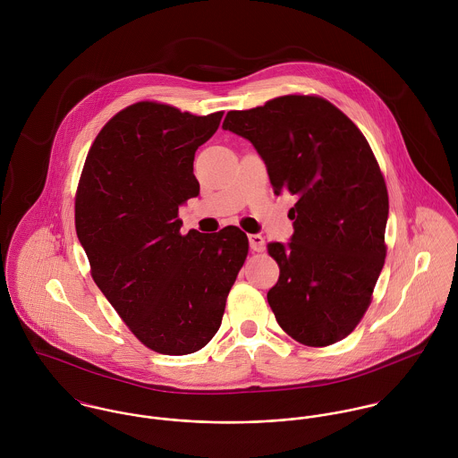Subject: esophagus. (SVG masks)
I'll use <instances>...</instances> for the list:
<instances>
[{"label":"esophagus","instance_id":"1","mask_svg":"<svg viewBox=\"0 0 458 458\" xmlns=\"http://www.w3.org/2000/svg\"><path fill=\"white\" fill-rule=\"evenodd\" d=\"M249 243H250V249L254 252H262L264 250V238L261 234H250L249 236Z\"/></svg>","mask_w":458,"mask_h":458}]
</instances>
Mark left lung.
<instances>
[{"label": "left lung", "mask_w": 458, "mask_h": 458, "mask_svg": "<svg viewBox=\"0 0 458 458\" xmlns=\"http://www.w3.org/2000/svg\"><path fill=\"white\" fill-rule=\"evenodd\" d=\"M222 129L252 142L276 196L298 197L291 242L267 243L280 267L267 291L276 323L312 347L345 338L386 258L388 191L365 135L333 104L305 95L229 111Z\"/></svg>", "instance_id": "8db88e82"}]
</instances>
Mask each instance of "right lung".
Here are the masks:
<instances>
[{"label":"right lung","mask_w":458,"mask_h":458,"mask_svg":"<svg viewBox=\"0 0 458 458\" xmlns=\"http://www.w3.org/2000/svg\"><path fill=\"white\" fill-rule=\"evenodd\" d=\"M222 114L133 104L97 135L81 174L75 231L91 276L131 333L160 354H191L213 338L249 254L247 234L234 225L180 234L178 209L199 196L197 148Z\"/></svg>","instance_id":"right-lung-1"}]
</instances>
